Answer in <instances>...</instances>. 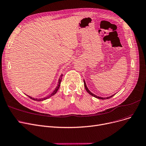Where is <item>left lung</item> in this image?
<instances>
[{"instance_id":"obj_1","label":"left lung","mask_w":146,"mask_h":146,"mask_svg":"<svg viewBox=\"0 0 146 146\" xmlns=\"http://www.w3.org/2000/svg\"><path fill=\"white\" fill-rule=\"evenodd\" d=\"M84 87H85V90H86V91L88 92V94H90V95H91L92 96H93V97H96V98H99V99H101V100H105V99H108V98H110L111 97H113L114 95H113V96H111V97H107V98H102V97H98V96H96V95H94V94H93L92 93H91L89 90H88V88L87 87V85H86V84H85V82L84 81Z\"/></svg>"}]
</instances>
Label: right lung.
Instances as JSON below:
<instances>
[{
    "instance_id": "1",
    "label": "right lung",
    "mask_w": 146,
    "mask_h": 146,
    "mask_svg": "<svg viewBox=\"0 0 146 146\" xmlns=\"http://www.w3.org/2000/svg\"><path fill=\"white\" fill-rule=\"evenodd\" d=\"M62 76H63V75H61V77H60V78L59 79V81H58V86H57V87L56 88V89L54 90V91L50 94V95H49V96H48V97H44V98H39V99H38V98H32V97H29V96H28L31 99H32L33 100H35V101H43V100H46L47 98H50V97H52V96H54V95H55V94H56V92L58 91V89H59V87H60V85H61V81H62Z\"/></svg>"
}]
</instances>
